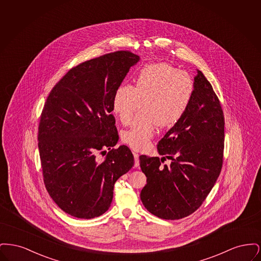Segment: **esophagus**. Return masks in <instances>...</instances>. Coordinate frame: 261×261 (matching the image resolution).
<instances>
[{
	"label": "esophagus",
	"mask_w": 261,
	"mask_h": 261,
	"mask_svg": "<svg viewBox=\"0 0 261 261\" xmlns=\"http://www.w3.org/2000/svg\"><path fill=\"white\" fill-rule=\"evenodd\" d=\"M133 154H134V161H135V163H134V165H135V167H138L139 166V154L137 153V152H133Z\"/></svg>",
	"instance_id": "34e87169"
}]
</instances>
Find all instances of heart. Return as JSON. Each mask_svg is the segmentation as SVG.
Instances as JSON below:
<instances>
[{
  "instance_id": "b5f03b06",
  "label": "heart",
  "mask_w": 261,
  "mask_h": 261,
  "mask_svg": "<svg viewBox=\"0 0 261 261\" xmlns=\"http://www.w3.org/2000/svg\"><path fill=\"white\" fill-rule=\"evenodd\" d=\"M195 91L191 75L167 62L152 63L143 67L135 78V85L123 84L112 98V111L120 122L128 125L121 135L126 145L135 150L146 149L154 135L155 125L169 127L186 113Z\"/></svg>"
}]
</instances>
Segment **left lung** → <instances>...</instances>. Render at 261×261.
<instances>
[{"label": "left lung", "mask_w": 261, "mask_h": 261, "mask_svg": "<svg viewBox=\"0 0 261 261\" xmlns=\"http://www.w3.org/2000/svg\"><path fill=\"white\" fill-rule=\"evenodd\" d=\"M195 91L184 116L159 142V158L140 156L147 176L141 200L167 220L194 213L211 193L223 164V111L211 83L197 70ZM172 163L162 166L166 159Z\"/></svg>", "instance_id": "1"}]
</instances>
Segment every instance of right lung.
<instances>
[{
  "label": "right lung",
  "instance_id": "add662e5",
  "mask_svg": "<svg viewBox=\"0 0 261 261\" xmlns=\"http://www.w3.org/2000/svg\"><path fill=\"white\" fill-rule=\"evenodd\" d=\"M139 56L117 50L67 71L46 99L38 128L45 187L67 214L91 219L111 206L116 180L134 165L118 141L112 98ZM110 149L107 154L105 149ZM107 153L103 162L96 159Z\"/></svg>",
  "mask_w": 261,
  "mask_h": 261
}]
</instances>
